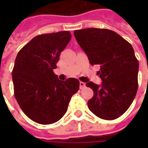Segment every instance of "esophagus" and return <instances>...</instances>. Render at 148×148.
Returning a JSON list of instances; mask_svg holds the SVG:
<instances>
[{
	"label": "esophagus",
	"mask_w": 148,
	"mask_h": 148,
	"mask_svg": "<svg viewBox=\"0 0 148 148\" xmlns=\"http://www.w3.org/2000/svg\"><path fill=\"white\" fill-rule=\"evenodd\" d=\"M79 86H80V89L82 90V89L85 88V86H86V83H84L82 82H79Z\"/></svg>",
	"instance_id": "esophagus-1"
}]
</instances>
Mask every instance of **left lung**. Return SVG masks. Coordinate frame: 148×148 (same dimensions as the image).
<instances>
[{
	"label": "left lung",
	"mask_w": 148,
	"mask_h": 148,
	"mask_svg": "<svg viewBox=\"0 0 148 148\" xmlns=\"http://www.w3.org/2000/svg\"><path fill=\"white\" fill-rule=\"evenodd\" d=\"M74 35L90 64L100 66L97 74L101 84H86L93 91L87 103L89 109L104 120L120 117L130 107L138 90L139 62L133 47L109 29L86 28L74 31Z\"/></svg>",
	"instance_id": "obj_1"
}]
</instances>
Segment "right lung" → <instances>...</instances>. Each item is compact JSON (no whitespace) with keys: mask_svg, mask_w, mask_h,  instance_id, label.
Segmentation results:
<instances>
[{"mask_svg":"<svg viewBox=\"0 0 148 148\" xmlns=\"http://www.w3.org/2000/svg\"><path fill=\"white\" fill-rule=\"evenodd\" d=\"M71 39L69 31L37 36L18 52L12 70L14 95L24 114L40 124H51L67 111L79 81H60L53 70Z\"/></svg>","mask_w":148,"mask_h":148,"instance_id":"obj_1","label":"right lung"}]
</instances>
